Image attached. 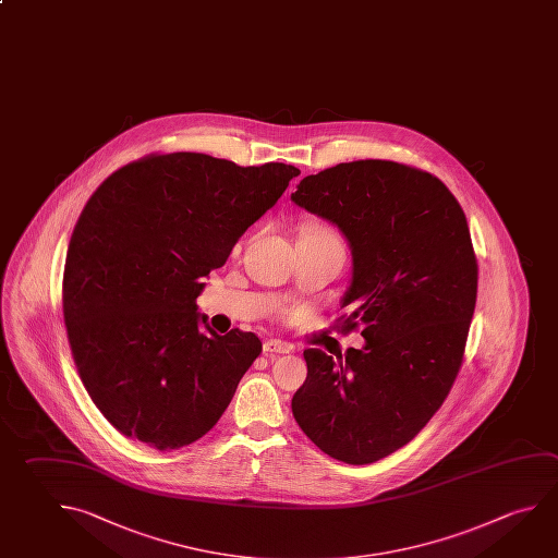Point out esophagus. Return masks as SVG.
Wrapping results in <instances>:
<instances>
[{
  "mask_svg": "<svg viewBox=\"0 0 558 558\" xmlns=\"http://www.w3.org/2000/svg\"><path fill=\"white\" fill-rule=\"evenodd\" d=\"M263 351L266 356H272V354H283V352L292 351V347L288 342L278 341V339H270L263 344Z\"/></svg>",
  "mask_w": 558,
  "mask_h": 558,
  "instance_id": "esophagus-1",
  "label": "esophagus"
}]
</instances>
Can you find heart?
<instances>
[{
    "label": "heart",
    "mask_w": 558,
    "mask_h": 558,
    "mask_svg": "<svg viewBox=\"0 0 558 558\" xmlns=\"http://www.w3.org/2000/svg\"><path fill=\"white\" fill-rule=\"evenodd\" d=\"M300 239L315 243V245L337 246V248H342L341 236L337 235L335 229L327 226L305 227Z\"/></svg>",
    "instance_id": "1"
}]
</instances>
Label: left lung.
Segmentation results:
<instances>
[{"label": "left lung", "instance_id": "left-lung-1", "mask_svg": "<svg viewBox=\"0 0 558 558\" xmlns=\"http://www.w3.org/2000/svg\"><path fill=\"white\" fill-rule=\"evenodd\" d=\"M292 202L349 241L339 322L342 331L361 325L366 339L344 359L303 351L293 417L325 454L371 464L408 445L457 380L478 292L469 223L439 178L391 160L305 177Z\"/></svg>", "mask_w": 558, "mask_h": 558}]
</instances>
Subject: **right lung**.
Returning <instances> with one entry per match:
<instances>
[{
	"mask_svg": "<svg viewBox=\"0 0 558 558\" xmlns=\"http://www.w3.org/2000/svg\"><path fill=\"white\" fill-rule=\"evenodd\" d=\"M298 174L170 153L129 162L92 194L70 236L62 310L80 378L119 433L174 450L223 415L263 342L209 329L202 278Z\"/></svg>",
	"mask_w": 558,
	"mask_h": 558,
	"instance_id": "1",
	"label": "right lung"
}]
</instances>
